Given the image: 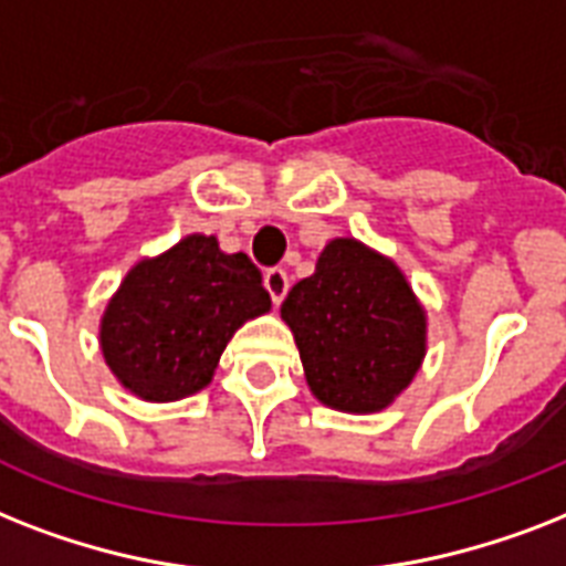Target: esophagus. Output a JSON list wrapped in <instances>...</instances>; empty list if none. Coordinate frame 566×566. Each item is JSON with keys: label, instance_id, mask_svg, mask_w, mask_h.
<instances>
[{"label": "esophagus", "instance_id": "obj_1", "mask_svg": "<svg viewBox=\"0 0 566 566\" xmlns=\"http://www.w3.org/2000/svg\"><path fill=\"white\" fill-rule=\"evenodd\" d=\"M264 287H268L273 305H282V298L287 296V291H291V275L284 273L282 268L268 270V275H264Z\"/></svg>", "mask_w": 566, "mask_h": 566}]
</instances>
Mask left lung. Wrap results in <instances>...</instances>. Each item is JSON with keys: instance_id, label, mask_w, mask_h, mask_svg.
Segmentation results:
<instances>
[{"instance_id": "1", "label": "left lung", "mask_w": 566, "mask_h": 566, "mask_svg": "<svg viewBox=\"0 0 566 566\" xmlns=\"http://www.w3.org/2000/svg\"><path fill=\"white\" fill-rule=\"evenodd\" d=\"M311 392L334 410L378 412L424 360L427 319L403 273L355 238H337L282 302Z\"/></svg>"}]
</instances>
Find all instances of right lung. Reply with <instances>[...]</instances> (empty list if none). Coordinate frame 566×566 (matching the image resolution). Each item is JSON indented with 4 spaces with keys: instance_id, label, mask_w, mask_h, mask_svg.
I'll use <instances>...</instances> for the list:
<instances>
[{
    "instance_id": "obj_1",
    "label": "right lung",
    "mask_w": 566,
    "mask_h": 566,
    "mask_svg": "<svg viewBox=\"0 0 566 566\" xmlns=\"http://www.w3.org/2000/svg\"><path fill=\"white\" fill-rule=\"evenodd\" d=\"M268 311L261 270L243 252L188 235L127 273L101 319V352L124 389L179 401L209 384L232 334Z\"/></svg>"
}]
</instances>
